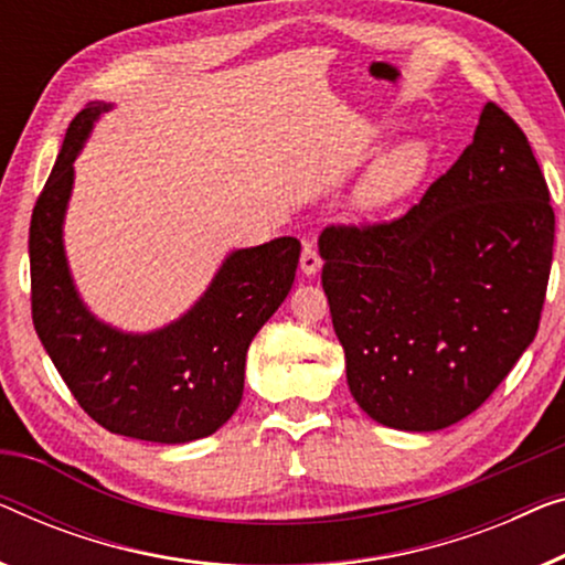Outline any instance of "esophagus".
Here are the masks:
<instances>
[{"instance_id":"obj_1","label":"esophagus","mask_w":565,"mask_h":565,"mask_svg":"<svg viewBox=\"0 0 565 565\" xmlns=\"http://www.w3.org/2000/svg\"><path fill=\"white\" fill-rule=\"evenodd\" d=\"M300 269L306 275H316L321 269V255H318L316 239L302 242V255H300Z\"/></svg>"}]
</instances>
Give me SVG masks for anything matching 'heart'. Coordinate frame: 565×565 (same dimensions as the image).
<instances>
[{"instance_id":"obj_1","label":"heart","mask_w":565,"mask_h":565,"mask_svg":"<svg viewBox=\"0 0 565 565\" xmlns=\"http://www.w3.org/2000/svg\"><path fill=\"white\" fill-rule=\"evenodd\" d=\"M428 166V150L420 142H405L382 158L359 188V201L370 209L390 206L411 193Z\"/></svg>"}]
</instances>
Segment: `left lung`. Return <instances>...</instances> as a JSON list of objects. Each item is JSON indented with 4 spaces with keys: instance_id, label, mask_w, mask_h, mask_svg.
I'll list each match as a JSON object with an SVG mask.
<instances>
[{
    "instance_id": "obj_1",
    "label": "left lung",
    "mask_w": 565,
    "mask_h": 565,
    "mask_svg": "<svg viewBox=\"0 0 565 565\" xmlns=\"http://www.w3.org/2000/svg\"><path fill=\"white\" fill-rule=\"evenodd\" d=\"M553 236L533 147L494 102L403 216L326 226L321 282L359 407L397 430L477 411L535 339Z\"/></svg>"
}]
</instances>
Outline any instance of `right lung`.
<instances>
[{"mask_svg":"<svg viewBox=\"0 0 565 565\" xmlns=\"http://www.w3.org/2000/svg\"><path fill=\"white\" fill-rule=\"evenodd\" d=\"M106 104L73 117L30 222L32 323L55 370L88 418L119 436L185 444L222 428L242 403L255 333L288 298L300 242L280 236L239 249L195 306L168 329L129 337L96 321L73 290L61 224L73 160Z\"/></svg>","mask_w":565,"mask_h":565,"instance_id":"add662e5","label":"right lung"}]
</instances>
